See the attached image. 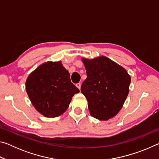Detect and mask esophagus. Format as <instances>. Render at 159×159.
Instances as JSON below:
<instances>
[{
    "label": "esophagus",
    "instance_id": "1",
    "mask_svg": "<svg viewBox=\"0 0 159 159\" xmlns=\"http://www.w3.org/2000/svg\"><path fill=\"white\" fill-rule=\"evenodd\" d=\"M76 86L80 90V86H81V84H80V83H76Z\"/></svg>",
    "mask_w": 159,
    "mask_h": 159
}]
</instances>
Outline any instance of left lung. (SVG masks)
<instances>
[{
	"instance_id": "8db88e82",
	"label": "left lung",
	"mask_w": 159,
	"mask_h": 159,
	"mask_svg": "<svg viewBox=\"0 0 159 159\" xmlns=\"http://www.w3.org/2000/svg\"><path fill=\"white\" fill-rule=\"evenodd\" d=\"M87 79L80 88L92 116L107 120L116 115L129 93L131 79L126 70L104 56L83 58Z\"/></svg>"
}]
</instances>
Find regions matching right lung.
Listing matches in <instances>:
<instances>
[{
	"label": "right lung",
	"mask_w": 159,
	"mask_h": 159,
	"mask_svg": "<svg viewBox=\"0 0 159 159\" xmlns=\"http://www.w3.org/2000/svg\"><path fill=\"white\" fill-rule=\"evenodd\" d=\"M26 90L35 109L48 118L65 112L72 97L79 93L60 61H47L31 72L26 79Z\"/></svg>",
	"instance_id": "1"
}]
</instances>
